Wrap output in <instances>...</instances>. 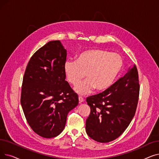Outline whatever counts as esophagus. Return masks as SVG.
<instances>
[{
    "mask_svg": "<svg viewBox=\"0 0 159 159\" xmlns=\"http://www.w3.org/2000/svg\"><path fill=\"white\" fill-rule=\"evenodd\" d=\"M79 103H81V102H82L84 101V99L83 98H82V97L79 96Z\"/></svg>",
    "mask_w": 159,
    "mask_h": 159,
    "instance_id": "1",
    "label": "esophagus"
}]
</instances>
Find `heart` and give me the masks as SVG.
Here are the masks:
<instances>
[{"mask_svg":"<svg viewBox=\"0 0 159 159\" xmlns=\"http://www.w3.org/2000/svg\"><path fill=\"white\" fill-rule=\"evenodd\" d=\"M123 61L120 54L101 49L82 51L77 60H67L64 66L67 81L76 85L87 73L89 79L75 88L79 94H87L93 89L98 92L111 87L121 71Z\"/></svg>","mask_w":159,"mask_h":159,"instance_id":"1","label":"heart"}]
</instances>
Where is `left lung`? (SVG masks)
Returning <instances> with one entry per match:
<instances>
[{
  "instance_id": "obj_1",
  "label": "left lung",
  "mask_w": 159,
  "mask_h": 159,
  "mask_svg": "<svg viewBox=\"0 0 159 159\" xmlns=\"http://www.w3.org/2000/svg\"><path fill=\"white\" fill-rule=\"evenodd\" d=\"M139 93V73L134 64L107 91L87 98L90 107L86 121L88 135L101 143L118 139L133 118Z\"/></svg>"
}]
</instances>
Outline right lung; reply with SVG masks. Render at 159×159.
Here are the masks:
<instances>
[{
    "label": "right lung",
    "instance_id": "add662e5",
    "mask_svg": "<svg viewBox=\"0 0 159 159\" xmlns=\"http://www.w3.org/2000/svg\"><path fill=\"white\" fill-rule=\"evenodd\" d=\"M66 57L60 41H49L32 55L23 76L25 116L34 132L46 139L62 132L69 112L79 104L78 95L65 80Z\"/></svg>",
    "mask_w": 159,
    "mask_h": 159
}]
</instances>
